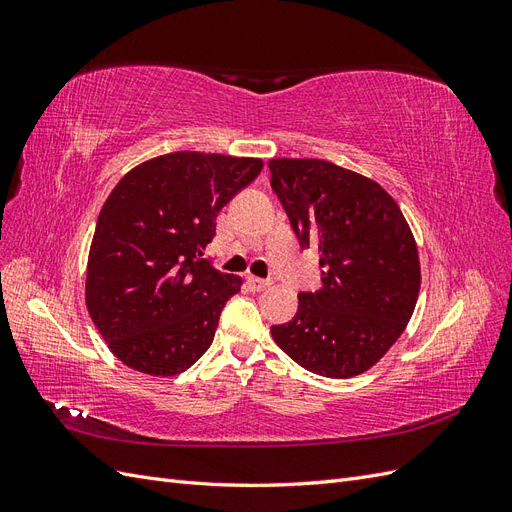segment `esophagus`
<instances>
[{"mask_svg": "<svg viewBox=\"0 0 512 512\" xmlns=\"http://www.w3.org/2000/svg\"><path fill=\"white\" fill-rule=\"evenodd\" d=\"M247 286H250L254 292H260V290H265V288L271 286V280H260V277L250 275V277H247Z\"/></svg>", "mask_w": 512, "mask_h": 512, "instance_id": "obj_1", "label": "esophagus"}]
</instances>
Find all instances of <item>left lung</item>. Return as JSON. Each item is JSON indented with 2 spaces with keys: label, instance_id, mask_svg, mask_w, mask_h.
I'll use <instances>...</instances> for the list:
<instances>
[{
  "label": "left lung",
  "instance_id": "left-lung-1",
  "mask_svg": "<svg viewBox=\"0 0 512 512\" xmlns=\"http://www.w3.org/2000/svg\"><path fill=\"white\" fill-rule=\"evenodd\" d=\"M271 188L301 247H316L322 286L271 335L312 374L352 378L404 333L421 290L412 230L374 179L327 160H269Z\"/></svg>",
  "mask_w": 512,
  "mask_h": 512
}]
</instances>
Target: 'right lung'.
<instances>
[{
	"mask_svg": "<svg viewBox=\"0 0 512 512\" xmlns=\"http://www.w3.org/2000/svg\"><path fill=\"white\" fill-rule=\"evenodd\" d=\"M262 170L258 158L175 151L123 175L91 239L85 303L117 359L168 378L207 352L241 277L203 258L215 218Z\"/></svg>",
	"mask_w": 512,
	"mask_h": 512,
	"instance_id": "add662e5",
	"label": "right lung"
}]
</instances>
